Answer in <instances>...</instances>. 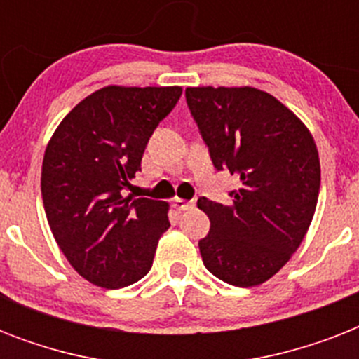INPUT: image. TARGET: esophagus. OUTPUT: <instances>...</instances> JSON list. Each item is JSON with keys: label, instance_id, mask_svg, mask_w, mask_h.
<instances>
[{"label": "esophagus", "instance_id": "34e87169", "mask_svg": "<svg viewBox=\"0 0 359 359\" xmlns=\"http://www.w3.org/2000/svg\"><path fill=\"white\" fill-rule=\"evenodd\" d=\"M194 207V203L191 201H184V199H179V197H175L173 199V208H177L179 212H182V210H188V208Z\"/></svg>", "mask_w": 359, "mask_h": 359}]
</instances>
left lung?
Wrapping results in <instances>:
<instances>
[{
	"label": "left lung",
	"mask_w": 359,
	"mask_h": 359,
	"mask_svg": "<svg viewBox=\"0 0 359 359\" xmlns=\"http://www.w3.org/2000/svg\"><path fill=\"white\" fill-rule=\"evenodd\" d=\"M186 102L214 168L240 179L231 205L199 197L210 219L203 264L235 287L264 283L311 225L320 190L313 135L278 98L255 87H188Z\"/></svg>",
	"instance_id": "1"
}]
</instances>
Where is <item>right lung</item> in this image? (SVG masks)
Masks as SVG:
<instances>
[{
    "label": "right lung",
    "instance_id": "right-lung-1",
    "mask_svg": "<svg viewBox=\"0 0 359 359\" xmlns=\"http://www.w3.org/2000/svg\"><path fill=\"white\" fill-rule=\"evenodd\" d=\"M180 95V87H104L83 98L48 143L41 177L48 224L89 283L121 289L151 270L169 207L124 197V190Z\"/></svg>",
    "mask_w": 359,
    "mask_h": 359
}]
</instances>
